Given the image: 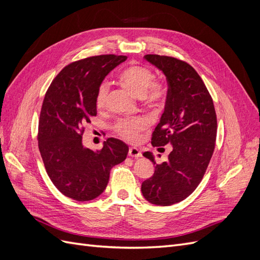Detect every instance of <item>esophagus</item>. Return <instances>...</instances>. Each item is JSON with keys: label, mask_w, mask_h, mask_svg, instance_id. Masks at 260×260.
Listing matches in <instances>:
<instances>
[{"label": "esophagus", "mask_w": 260, "mask_h": 260, "mask_svg": "<svg viewBox=\"0 0 260 260\" xmlns=\"http://www.w3.org/2000/svg\"><path fill=\"white\" fill-rule=\"evenodd\" d=\"M128 155L131 157H136V158H139V157L142 156V153H141L140 149L137 147H130Z\"/></svg>", "instance_id": "obj_1"}]
</instances>
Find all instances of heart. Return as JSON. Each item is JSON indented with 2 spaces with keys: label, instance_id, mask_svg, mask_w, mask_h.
<instances>
[{
  "label": "heart",
  "instance_id": "b5f03b06",
  "mask_svg": "<svg viewBox=\"0 0 260 260\" xmlns=\"http://www.w3.org/2000/svg\"><path fill=\"white\" fill-rule=\"evenodd\" d=\"M118 81L130 91L136 98L142 100L151 107L159 106L166 95L165 86L155 81V75L142 66H129L124 68L118 75ZM108 95V86L102 83L96 92L95 103L99 108H103L106 104ZM148 125V121L144 118H132V119H121L116 123V131L125 140L136 141L138 133L143 131Z\"/></svg>",
  "mask_w": 260,
  "mask_h": 260
}]
</instances>
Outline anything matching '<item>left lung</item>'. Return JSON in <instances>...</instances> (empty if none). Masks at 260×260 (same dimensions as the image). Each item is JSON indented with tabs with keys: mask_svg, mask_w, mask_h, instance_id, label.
<instances>
[{
	"mask_svg": "<svg viewBox=\"0 0 260 260\" xmlns=\"http://www.w3.org/2000/svg\"><path fill=\"white\" fill-rule=\"evenodd\" d=\"M144 58L158 68L168 82L165 112L152 137L153 146L170 143L168 160L155 165L154 175L141 186L144 199L159 206L185 200L202 181L214 153L217 117L214 102L200 75L185 61L160 55Z\"/></svg>",
	"mask_w": 260,
	"mask_h": 260,
	"instance_id": "1",
	"label": "left lung"
}]
</instances>
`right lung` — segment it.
<instances>
[{"label": "right lung", "mask_w": 260, "mask_h": 260, "mask_svg": "<svg viewBox=\"0 0 260 260\" xmlns=\"http://www.w3.org/2000/svg\"><path fill=\"white\" fill-rule=\"evenodd\" d=\"M127 56L100 55L72 62L56 76L43 100L39 120V149L57 190L79 202L96 199L109 172L127 157L129 147L109 138L101 151L82 144L84 125L96 116L95 96L104 78Z\"/></svg>", "instance_id": "obj_1"}]
</instances>
